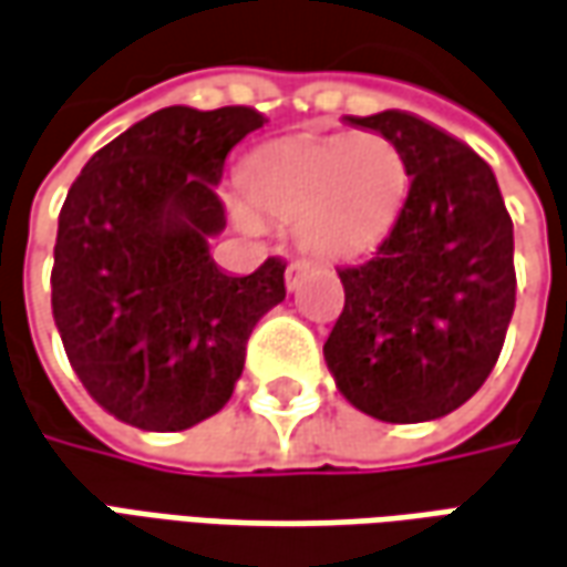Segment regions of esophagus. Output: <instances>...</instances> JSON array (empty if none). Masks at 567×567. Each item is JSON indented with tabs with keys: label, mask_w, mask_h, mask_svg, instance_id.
<instances>
[{
	"label": "esophagus",
	"mask_w": 567,
	"mask_h": 567,
	"mask_svg": "<svg viewBox=\"0 0 567 567\" xmlns=\"http://www.w3.org/2000/svg\"><path fill=\"white\" fill-rule=\"evenodd\" d=\"M308 275H311V265L302 259H292L290 265H287V290H299V284H302Z\"/></svg>",
	"instance_id": "obj_1"
}]
</instances>
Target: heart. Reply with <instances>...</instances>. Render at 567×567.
<instances>
[{
  "instance_id": "obj_1",
  "label": "heart",
  "mask_w": 567,
  "mask_h": 567,
  "mask_svg": "<svg viewBox=\"0 0 567 567\" xmlns=\"http://www.w3.org/2000/svg\"><path fill=\"white\" fill-rule=\"evenodd\" d=\"M249 203L296 221V237L321 261L373 252L408 200V163L385 135H306L265 151L244 178ZM244 225L252 218L244 216Z\"/></svg>"
}]
</instances>
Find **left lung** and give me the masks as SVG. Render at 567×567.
I'll return each mask as SVG.
<instances>
[{
  "mask_svg": "<svg viewBox=\"0 0 567 567\" xmlns=\"http://www.w3.org/2000/svg\"><path fill=\"white\" fill-rule=\"evenodd\" d=\"M401 151L410 190L395 228L339 271L346 308L323 342L336 389L382 423H425L466 404L513 321V218L485 159L404 111L346 116Z\"/></svg>",
  "mask_w": 567,
  "mask_h": 567,
  "instance_id": "8db88e82",
  "label": "left lung"
}]
</instances>
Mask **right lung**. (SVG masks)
Returning a JSON list of instances; mask_svg holds the SVG:
<instances>
[{
	"instance_id": "1",
	"label": "right lung",
	"mask_w": 567,
	"mask_h": 567,
	"mask_svg": "<svg viewBox=\"0 0 567 567\" xmlns=\"http://www.w3.org/2000/svg\"><path fill=\"white\" fill-rule=\"evenodd\" d=\"M252 107H163L104 144L58 216L52 315L70 367L101 408L144 432H182L228 404L246 339L284 302V261L225 275L216 185Z\"/></svg>"
}]
</instances>
